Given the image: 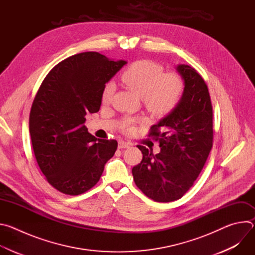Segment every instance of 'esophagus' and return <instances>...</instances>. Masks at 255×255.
I'll list each match as a JSON object with an SVG mask.
<instances>
[{
  "instance_id": "1",
  "label": "esophagus",
  "mask_w": 255,
  "mask_h": 255,
  "mask_svg": "<svg viewBox=\"0 0 255 255\" xmlns=\"http://www.w3.org/2000/svg\"><path fill=\"white\" fill-rule=\"evenodd\" d=\"M130 143L125 142V141H119L118 142V148L119 149H123V148H128L130 146Z\"/></svg>"
}]
</instances>
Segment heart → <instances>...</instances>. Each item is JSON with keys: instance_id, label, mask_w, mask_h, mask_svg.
<instances>
[{"instance_id": "obj_1", "label": "heart", "mask_w": 255, "mask_h": 255, "mask_svg": "<svg viewBox=\"0 0 255 255\" xmlns=\"http://www.w3.org/2000/svg\"><path fill=\"white\" fill-rule=\"evenodd\" d=\"M122 82L142 100L148 110L158 116L170 113L179 103L184 83L174 72H166L162 65L151 60L132 63L121 76ZM115 91L113 83H108L102 94V101L108 104Z\"/></svg>"}]
</instances>
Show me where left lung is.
<instances>
[{"instance_id":"8db88e82","label":"left lung","mask_w":255,"mask_h":255,"mask_svg":"<svg viewBox=\"0 0 255 255\" xmlns=\"http://www.w3.org/2000/svg\"><path fill=\"white\" fill-rule=\"evenodd\" d=\"M183 96L173 110L150 128L159 142L153 154L138 145L143 157L132 168L136 186L155 202L180 199L202 171L213 145V111L208 87L197 70L177 64Z\"/></svg>"}]
</instances>
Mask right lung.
I'll use <instances>...</instances> for the list:
<instances>
[{"mask_svg":"<svg viewBox=\"0 0 255 255\" xmlns=\"http://www.w3.org/2000/svg\"><path fill=\"white\" fill-rule=\"evenodd\" d=\"M125 64L98 52L69 56L50 70L33 101L29 131L36 160L65 195L93 188L115 154L117 141L96 138L84 123L100 110L106 84Z\"/></svg>","mask_w":255,"mask_h":255,"instance_id":"obj_1","label":"right lung"}]
</instances>
